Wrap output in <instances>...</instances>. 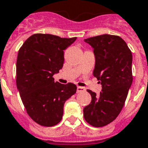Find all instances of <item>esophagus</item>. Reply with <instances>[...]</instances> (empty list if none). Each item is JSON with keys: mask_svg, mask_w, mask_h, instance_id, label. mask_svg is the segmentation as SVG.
I'll use <instances>...</instances> for the list:
<instances>
[{"mask_svg": "<svg viewBox=\"0 0 148 148\" xmlns=\"http://www.w3.org/2000/svg\"><path fill=\"white\" fill-rule=\"evenodd\" d=\"M85 88L84 87H81V86H77V92H85Z\"/></svg>", "mask_w": 148, "mask_h": 148, "instance_id": "34e87169", "label": "esophagus"}]
</instances>
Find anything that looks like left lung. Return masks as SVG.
<instances>
[{
    "label": "left lung",
    "instance_id": "8db88e82",
    "mask_svg": "<svg viewBox=\"0 0 148 148\" xmlns=\"http://www.w3.org/2000/svg\"><path fill=\"white\" fill-rule=\"evenodd\" d=\"M93 48L96 59L93 76L102 85L99 96L87 90L91 103L84 110V118L94 127L107 125L118 117L125 104L132 82V52L122 38L103 34L85 39Z\"/></svg>",
    "mask_w": 148,
    "mask_h": 148
}]
</instances>
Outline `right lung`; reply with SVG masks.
<instances>
[{"mask_svg":"<svg viewBox=\"0 0 148 148\" xmlns=\"http://www.w3.org/2000/svg\"><path fill=\"white\" fill-rule=\"evenodd\" d=\"M76 39L35 34L18 50L17 88L27 114L42 126H53L61 121L65 102L77 91L73 83L63 85L53 78L63 67V50Z\"/></svg>","mask_w":148,"mask_h":148,"instance_id":"add662e5","label":"right lung"}]
</instances>
